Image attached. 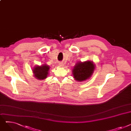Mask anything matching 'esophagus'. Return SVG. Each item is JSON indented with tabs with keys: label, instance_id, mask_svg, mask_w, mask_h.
Wrapping results in <instances>:
<instances>
[{
	"label": "esophagus",
	"instance_id": "34e87169",
	"mask_svg": "<svg viewBox=\"0 0 131 131\" xmlns=\"http://www.w3.org/2000/svg\"><path fill=\"white\" fill-rule=\"evenodd\" d=\"M59 65L60 66H63L64 64H63V63H61V62H60V63H59Z\"/></svg>",
	"mask_w": 131,
	"mask_h": 131
}]
</instances>
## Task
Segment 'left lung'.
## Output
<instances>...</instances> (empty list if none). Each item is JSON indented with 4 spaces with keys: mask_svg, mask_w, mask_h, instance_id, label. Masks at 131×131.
<instances>
[{
    "mask_svg": "<svg viewBox=\"0 0 131 131\" xmlns=\"http://www.w3.org/2000/svg\"><path fill=\"white\" fill-rule=\"evenodd\" d=\"M94 65L90 61L79 63L73 69V77L78 81H83L90 78L93 72Z\"/></svg>",
    "mask_w": 131,
    "mask_h": 131,
    "instance_id": "8db88e82",
    "label": "left lung"
}]
</instances>
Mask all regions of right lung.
Returning a JSON list of instances; mask_svg holds the SVG:
<instances>
[{
	"instance_id": "obj_1",
	"label": "right lung",
	"mask_w": 131,
	"mask_h": 131,
	"mask_svg": "<svg viewBox=\"0 0 131 131\" xmlns=\"http://www.w3.org/2000/svg\"><path fill=\"white\" fill-rule=\"evenodd\" d=\"M49 67L45 64L41 66H36L33 70L35 77L38 80H43L47 78L48 74Z\"/></svg>"
}]
</instances>
